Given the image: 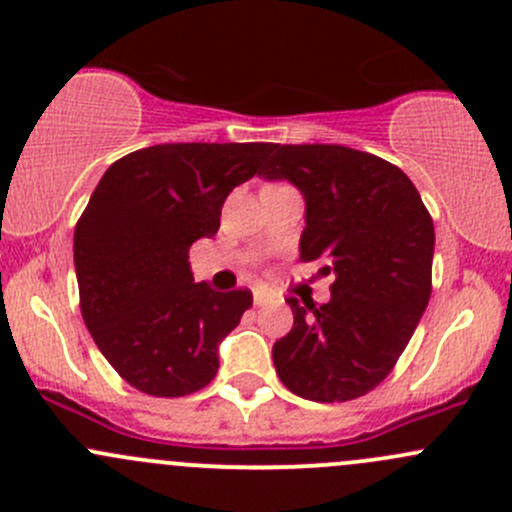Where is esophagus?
<instances>
[{"label": "esophagus", "instance_id": "obj_1", "mask_svg": "<svg viewBox=\"0 0 512 512\" xmlns=\"http://www.w3.org/2000/svg\"><path fill=\"white\" fill-rule=\"evenodd\" d=\"M267 294L265 292H255V307H262V304H267Z\"/></svg>", "mask_w": 512, "mask_h": 512}]
</instances>
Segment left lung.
<instances>
[{
	"label": "left lung",
	"instance_id": "obj_1",
	"mask_svg": "<svg viewBox=\"0 0 512 512\" xmlns=\"http://www.w3.org/2000/svg\"><path fill=\"white\" fill-rule=\"evenodd\" d=\"M257 175L304 195L299 257L334 275L327 304L287 297L277 376L319 404L359 399L394 369L431 297V215L404 170L347 146H272Z\"/></svg>",
	"mask_w": 512,
	"mask_h": 512
}]
</instances>
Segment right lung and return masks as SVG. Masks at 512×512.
<instances>
[{
  "label": "right lung",
  "instance_id": "1",
  "mask_svg": "<svg viewBox=\"0 0 512 512\" xmlns=\"http://www.w3.org/2000/svg\"><path fill=\"white\" fill-rule=\"evenodd\" d=\"M272 143H163L111 165L74 232L81 314L108 364L151 396H188L218 374L220 342L250 289L193 282L188 250L213 237L232 188Z\"/></svg>",
  "mask_w": 512,
  "mask_h": 512
}]
</instances>
